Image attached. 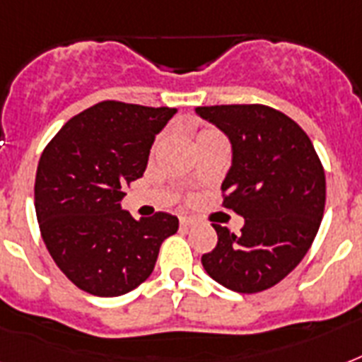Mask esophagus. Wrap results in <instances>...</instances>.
<instances>
[{"instance_id":"esophagus-1","label":"esophagus","mask_w":362,"mask_h":362,"mask_svg":"<svg viewBox=\"0 0 362 362\" xmlns=\"http://www.w3.org/2000/svg\"><path fill=\"white\" fill-rule=\"evenodd\" d=\"M195 223H197V220H195V218H186V216H184V218H180L182 227H192V226H195Z\"/></svg>"}]
</instances>
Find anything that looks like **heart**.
<instances>
[{"label": "heart", "mask_w": 362, "mask_h": 362, "mask_svg": "<svg viewBox=\"0 0 362 362\" xmlns=\"http://www.w3.org/2000/svg\"><path fill=\"white\" fill-rule=\"evenodd\" d=\"M214 131H216V129H203V131H201V133H199L197 136H201V135H206V133H214Z\"/></svg>", "instance_id": "b5f03b06"}]
</instances>
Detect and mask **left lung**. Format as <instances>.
Segmentation results:
<instances>
[{"label": "left lung", "mask_w": 362, "mask_h": 362, "mask_svg": "<svg viewBox=\"0 0 362 362\" xmlns=\"http://www.w3.org/2000/svg\"><path fill=\"white\" fill-rule=\"evenodd\" d=\"M233 144L221 184L223 209L244 218L240 235L216 226L218 244L201 257L212 280L237 293L276 286L312 246L325 210V170L297 122L267 105L197 107Z\"/></svg>", "instance_id": "obj_1"}]
</instances>
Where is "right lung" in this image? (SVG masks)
Instances as JSON below:
<instances>
[{"label": "right lung", "instance_id": "obj_1", "mask_svg": "<svg viewBox=\"0 0 362 362\" xmlns=\"http://www.w3.org/2000/svg\"><path fill=\"white\" fill-rule=\"evenodd\" d=\"M176 115L169 107L101 101L73 116L42 150L35 176L41 237L58 269L98 297L133 291L152 274L178 218L135 220L120 209L146 170L152 142Z\"/></svg>", "mask_w": 362, "mask_h": 362}]
</instances>
